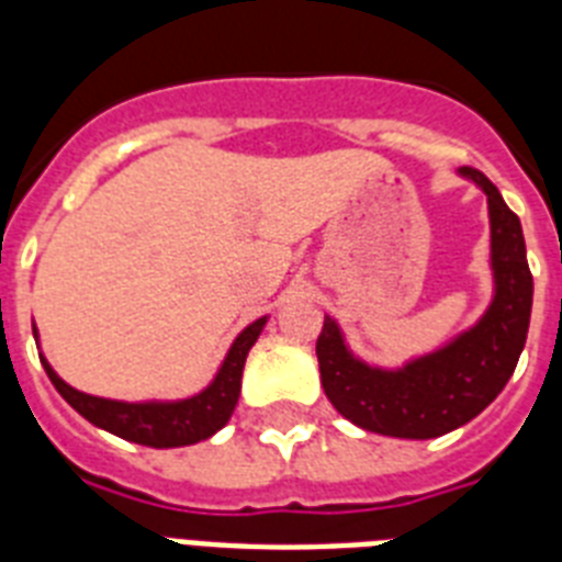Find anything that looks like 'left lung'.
I'll use <instances>...</instances> for the list:
<instances>
[{
  "instance_id": "1",
  "label": "left lung",
  "mask_w": 562,
  "mask_h": 562,
  "mask_svg": "<svg viewBox=\"0 0 562 562\" xmlns=\"http://www.w3.org/2000/svg\"><path fill=\"white\" fill-rule=\"evenodd\" d=\"M458 175L487 194L493 297L484 315L452 341L408 359L402 368L361 361L344 341L338 321L324 317L317 338L321 384L335 411L364 431L428 440L467 426L502 393L525 350L533 277L522 224L479 169L463 166Z\"/></svg>"
}]
</instances>
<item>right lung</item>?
<instances>
[{
	"label": "right lung",
	"mask_w": 562,
	"mask_h": 562,
	"mask_svg": "<svg viewBox=\"0 0 562 562\" xmlns=\"http://www.w3.org/2000/svg\"><path fill=\"white\" fill-rule=\"evenodd\" d=\"M268 315L247 324L229 344L227 356L221 361L218 373L201 393L187 396V400H145V402H122L104 400L83 393L72 384H66L55 368L48 364L46 356H40L48 379L57 387V393L72 405L83 419L92 426L104 428L110 435L131 440V443L151 446V449H175V446H192L212 437L218 428H224L236 411L238 393H241V370H245L247 352L262 335ZM34 341H37V326H34Z\"/></svg>",
	"instance_id": "add662e5"
}]
</instances>
